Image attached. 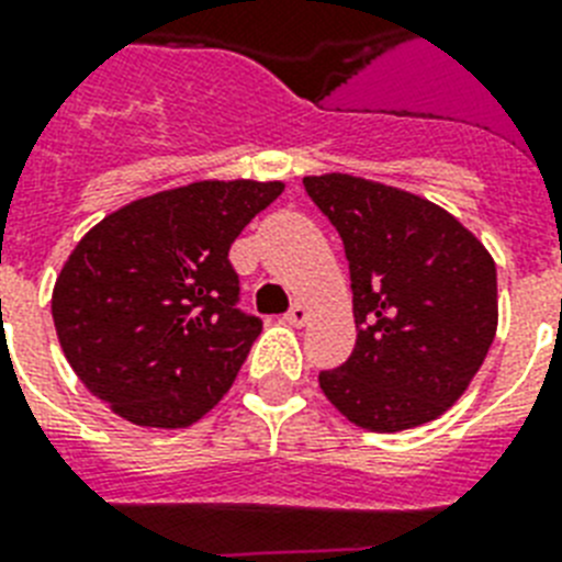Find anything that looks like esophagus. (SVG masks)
Segmentation results:
<instances>
[{"label": "esophagus", "instance_id": "34e87169", "mask_svg": "<svg viewBox=\"0 0 562 562\" xmlns=\"http://www.w3.org/2000/svg\"><path fill=\"white\" fill-rule=\"evenodd\" d=\"M305 321H308V305L305 303L291 305L289 314H285V323H291V326H303Z\"/></svg>", "mask_w": 562, "mask_h": 562}]
</instances>
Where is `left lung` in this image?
I'll use <instances>...</instances> for the list:
<instances>
[{
    "label": "left lung",
    "instance_id": "8db88e82",
    "mask_svg": "<svg viewBox=\"0 0 562 562\" xmlns=\"http://www.w3.org/2000/svg\"><path fill=\"white\" fill-rule=\"evenodd\" d=\"M349 259L352 355L323 369L326 398L358 427L409 430L459 401L496 335V266L439 204L328 172L303 178Z\"/></svg>",
    "mask_w": 562,
    "mask_h": 562
}]
</instances>
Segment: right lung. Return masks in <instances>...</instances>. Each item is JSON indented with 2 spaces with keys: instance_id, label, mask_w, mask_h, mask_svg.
Instances as JSON below:
<instances>
[{
  "instance_id": "add662e5",
  "label": "right lung",
  "mask_w": 562,
  "mask_h": 562,
  "mask_svg": "<svg viewBox=\"0 0 562 562\" xmlns=\"http://www.w3.org/2000/svg\"><path fill=\"white\" fill-rule=\"evenodd\" d=\"M280 181H195L109 213L54 285L63 352L140 427H187L231 390L262 321L239 308L231 245Z\"/></svg>"
}]
</instances>
